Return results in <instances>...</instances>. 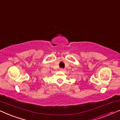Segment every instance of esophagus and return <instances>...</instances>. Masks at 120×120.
Instances as JSON below:
<instances>
[{
  "instance_id": "obj_1",
  "label": "esophagus",
  "mask_w": 120,
  "mask_h": 120,
  "mask_svg": "<svg viewBox=\"0 0 120 120\" xmlns=\"http://www.w3.org/2000/svg\"><path fill=\"white\" fill-rule=\"evenodd\" d=\"M60 71H63V72H65L66 71V70H65V69H63V68H60Z\"/></svg>"
}]
</instances>
